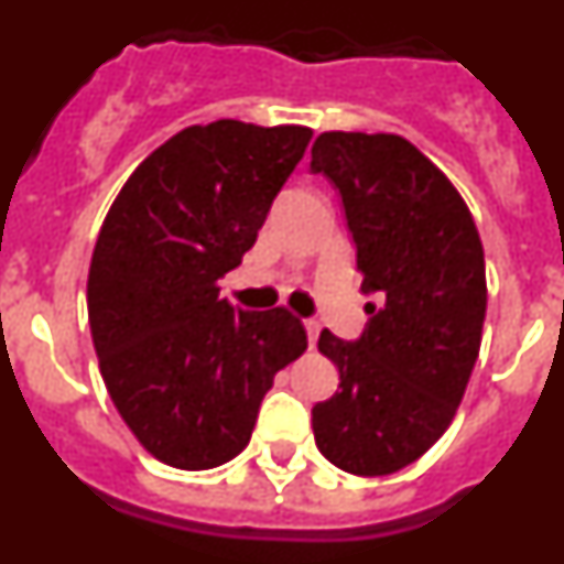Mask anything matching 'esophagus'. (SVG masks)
<instances>
[{"instance_id":"obj_1","label":"esophagus","mask_w":564,"mask_h":564,"mask_svg":"<svg viewBox=\"0 0 564 564\" xmlns=\"http://www.w3.org/2000/svg\"><path fill=\"white\" fill-rule=\"evenodd\" d=\"M305 330H307V344L313 347V344H316V338H318V330H322L316 318H305Z\"/></svg>"}]
</instances>
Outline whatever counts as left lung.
I'll use <instances>...</instances> for the list:
<instances>
[{
    "label": "left lung",
    "mask_w": 564,
    "mask_h": 564,
    "mask_svg": "<svg viewBox=\"0 0 564 564\" xmlns=\"http://www.w3.org/2000/svg\"><path fill=\"white\" fill-rule=\"evenodd\" d=\"M311 172L341 194L361 291L356 341L325 330L338 392L313 406L318 452L341 471L392 475L446 432L480 352L486 262L449 177L401 134L322 132Z\"/></svg>",
    "instance_id": "8db88e82"
}]
</instances>
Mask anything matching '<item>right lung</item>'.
Wrapping results in <instances>:
<instances>
[{"label": "right lung", "mask_w": 564, "mask_h": 564, "mask_svg": "<svg viewBox=\"0 0 564 564\" xmlns=\"http://www.w3.org/2000/svg\"><path fill=\"white\" fill-rule=\"evenodd\" d=\"M307 127H188L129 174L98 234L87 311L101 376L143 449L203 471L251 441L273 376L307 347L285 307L239 311L220 282L251 251Z\"/></svg>", "instance_id": "right-lung-1"}]
</instances>
